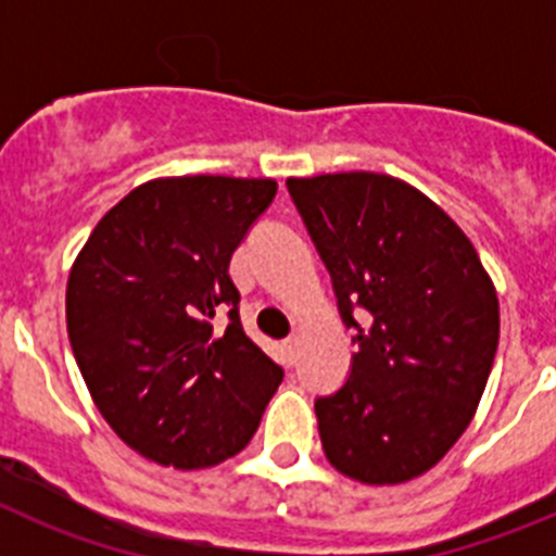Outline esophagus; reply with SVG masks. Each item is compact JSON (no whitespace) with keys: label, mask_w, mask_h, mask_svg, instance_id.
<instances>
[{"label":"esophagus","mask_w":556,"mask_h":556,"mask_svg":"<svg viewBox=\"0 0 556 556\" xmlns=\"http://www.w3.org/2000/svg\"><path fill=\"white\" fill-rule=\"evenodd\" d=\"M298 353H301V337L294 333V337H289L287 342H283V356H287V365H294V362H298Z\"/></svg>","instance_id":"1"}]
</instances>
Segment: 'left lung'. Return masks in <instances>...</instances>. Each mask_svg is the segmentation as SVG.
I'll return each instance as SVG.
<instances>
[{"instance_id": "8db88e82", "label": "left lung", "mask_w": 556, "mask_h": 556, "mask_svg": "<svg viewBox=\"0 0 556 556\" xmlns=\"http://www.w3.org/2000/svg\"><path fill=\"white\" fill-rule=\"evenodd\" d=\"M356 331L348 381L314 401L323 451L362 484L424 476L473 420L498 348V298L459 225L376 172L289 178Z\"/></svg>"}]
</instances>
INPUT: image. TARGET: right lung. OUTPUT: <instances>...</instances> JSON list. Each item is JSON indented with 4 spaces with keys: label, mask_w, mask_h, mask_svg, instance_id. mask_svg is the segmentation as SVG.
I'll return each mask as SVG.
<instances>
[{
    "label": "right lung",
    "mask_w": 556,
    "mask_h": 556,
    "mask_svg": "<svg viewBox=\"0 0 556 556\" xmlns=\"http://www.w3.org/2000/svg\"><path fill=\"white\" fill-rule=\"evenodd\" d=\"M275 191L269 178L223 175L141 184L97 223L68 273V342L88 392L132 451L166 468L239 454L283 381L244 333L228 275Z\"/></svg>",
    "instance_id": "add662e5"
}]
</instances>
